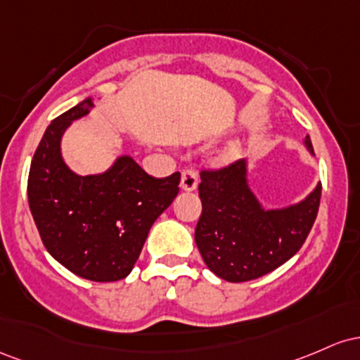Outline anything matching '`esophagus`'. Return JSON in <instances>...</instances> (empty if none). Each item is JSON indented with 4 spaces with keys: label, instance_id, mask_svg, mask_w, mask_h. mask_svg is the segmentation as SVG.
I'll return each mask as SVG.
<instances>
[{
    "label": "esophagus",
    "instance_id": "1",
    "mask_svg": "<svg viewBox=\"0 0 360 360\" xmlns=\"http://www.w3.org/2000/svg\"><path fill=\"white\" fill-rule=\"evenodd\" d=\"M197 184H199V175H197L195 169L185 168L184 172H181L180 187L184 188V191L192 192V191H195V188H197Z\"/></svg>",
    "mask_w": 360,
    "mask_h": 360
}]
</instances>
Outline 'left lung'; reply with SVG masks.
I'll return each instance as SVG.
<instances>
[{
	"label": "left lung",
	"instance_id": "left-lung-1",
	"mask_svg": "<svg viewBox=\"0 0 360 360\" xmlns=\"http://www.w3.org/2000/svg\"><path fill=\"white\" fill-rule=\"evenodd\" d=\"M306 148L313 153L309 136ZM246 161L200 172L202 214L195 243L205 265L228 282H246L272 272L300 252L316 219L321 184L284 209H264L252 192Z\"/></svg>",
	"mask_w": 360,
	"mask_h": 360
}]
</instances>
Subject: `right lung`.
Listing matches in <instances>:
<instances>
[{
    "label": "right lung",
    "mask_w": 360,
    "mask_h": 360,
    "mask_svg": "<svg viewBox=\"0 0 360 360\" xmlns=\"http://www.w3.org/2000/svg\"><path fill=\"white\" fill-rule=\"evenodd\" d=\"M91 107V98L83 100L46 129L28 173V205L60 265L88 281L114 282L131 274L153 223L179 193L180 173L155 179L126 155L98 175H76L60 139Z\"/></svg>",
    "instance_id": "add662e5"
}]
</instances>
